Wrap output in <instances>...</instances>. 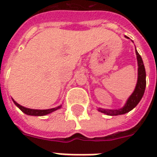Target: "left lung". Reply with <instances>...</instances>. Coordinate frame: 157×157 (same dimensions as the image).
I'll return each mask as SVG.
<instances>
[{
    "label": "left lung",
    "instance_id": "left-lung-1",
    "mask_svg": "<svg viewBox=\"0 0 157 157\" xmlns=\"http://www.w3.org/2000/svg\"><path fill=\"white\" fill-rule=\"evenodd\" d=\"M137 59H138V65H139V71H138V82H137L136 87L134 90V93L132 94L129 98L127 103H125L124 107H122L119 110H107L98 108V111L105 114L109 116H117V115L125 114L129 111H131L133 108L136 107L137 104L141 100V98L144 96L145 88H146V71L144 67V62L142 59L140 54L136 50Z\"/></svg>",
    "mask_w": 157,
    "mask_h": 157
}]
</instances>
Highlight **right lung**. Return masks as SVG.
<instances>
[{
	"label": "right lung",
	"mask_w": 157,
	"mask_h": 157,
	"mask_svg": "<svg viewBox=\"0 0 157 157\" xmlns=\"http://www.w3.org/2000/svg\"><path fill=\"white\" fill-rule=\"evenodd\" d=\"M14 104L17 106V107L19 108V109L22 111L23 112H24L25 114L30 115V116H45V115H47L50 112H54V111H56L57 109H59L61 107V106H59L58 107H55V108H51V109H46V110H35V109H30V108H27V107H24L23 106H21L18 103H17L15 101H13Z\"/></svg>",
	"instance_id": "1"
}]
</instances>
